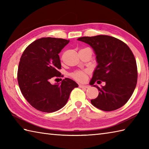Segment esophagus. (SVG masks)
<instances>
[{
    "instance_id": "obj_1",
    "label": "esophagus",
    "mask_w": 149,
    "mask_h": 149,
    "mask_svg": "<svg viewBox=\"0 0 149 149\" xmlns=\"http://www.w3.org/2000/svg\"><path fill=\"white\" fill-rule=\"evenodd\" d=\"M79 86L81 88H88L90 87V86H88V85H83V84H79Z\"/></svg>"
}]
</instances>
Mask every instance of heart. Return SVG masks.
<instances>
[{
	"instance_id": "obj_1",
	"label": "heart",
	"mask_w": 149,
	"mask_h": 149,
	"mask_svg": "<svg viewBox=\"0 0 149 149\" xmlns=\"http://www.w3.org/2000/svg\"><path fill=\"white\" fill-rule=\"evenodd\" d=\"M72 77L79 81H84L86 79V72L84 71H75L71 74Z\"/></svg>"
}]
</instances>
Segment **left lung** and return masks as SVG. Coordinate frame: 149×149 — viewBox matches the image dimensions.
<instances>
[{"label": "left lung", "mask_w": 149, "mask_h": 149, "mask_svg": "<svg viewBox=\"0 0 149 149\" xmlns=\"http://www.w3.org/2000/svg\"><path fill=\"white\" fill-rule=\"evenodd\" d=\"M79 41L90 45L96 55L98 65L90 83L100 84L99 95L91 100L97 108L105 111H114L127 103L136 86V61L130 48L122 41L107 35L84 36Z\"/></svg>", "instance_id": "left-lung-1"}]
</instances>
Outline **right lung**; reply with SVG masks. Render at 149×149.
<instances>
[{
  "mask_svg": "<svg viewBox=\"0 0 149 149\" xmlns=\"http://www.w3.org/2000/svg\"><path fill=\"white\" fill-rule=\"evenodd\" d=\"M70 40L42 38L25 49L19 63L17 79L21 92L37 110L52 113L67 102L71 91L78 84L69 78L60 84H51L50 79L60 77L61 68L58 54Z\"/></svg>",
  "mask_w": 149,
  "mask_h": 149,
  "instance_id": "add662e5",
  "label": "right lung"
}]
</instances>
